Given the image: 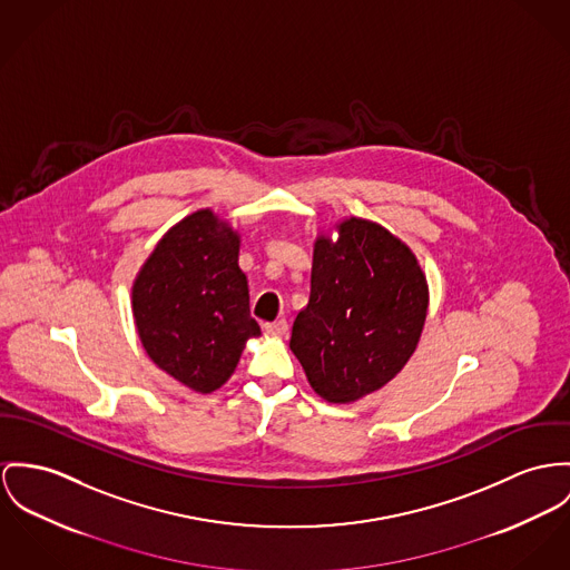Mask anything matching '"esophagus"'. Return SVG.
Returning <instances> with one entry per match:
<instances>
[{
	"mask_svg": "<svg viewBox=\"0 0 570 570\" xmlns=\"http://www.w3.org/2000/svg\"><path fill=\"white\" fill-rule=\"evenodd\" d=\"M263 327L264 332L271 334V336H284V334L288 332L286 318H277V321H273V323H264Z\"/></svg>",
	"mask_w": 570,
	"mask_h": 570,
	"instance_id": "34e87169",
	"label": "esophagus"
}]
</instances>
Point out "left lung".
I'll list each match as a JSON object with an SVG mask.
<instances>
[{
  "mask_svg": "<svg viewBox=\"0 0 570 570\" xmlns=\"http://www.w3.org/2000/svg\"><path fill=\"white\" fill-rule=\"evenodd\" d=\"M338 234L314 245L309 302L293 323L291 350L316 393L350 403L389 384L416 350L428 284L384 227L350 219Z\"/></svg>",
  "mask_w": 570,
  "mask_h": 570,
  "instance_id": "8db88e82",
  "label": "left lung"
}]
</instances>
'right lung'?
Here are the masks:
<instances>
[{"label": "right lung", "instance_id": "right-lung-1", "mask_svg": "<svg viewBox=\"0 0 570 570\" xmlns=\"http://www.w3.org/2000/svg\"><path fill=\"white\" fill-rule=\"evenodd\" d=\"M149 357L177 382L213 393L234 373L245 343L261 336L238 268V236L199 210L158 243L131 288Z\"/></svg>", "mask_w": 570, "mask_h": 570}]
</instances>
